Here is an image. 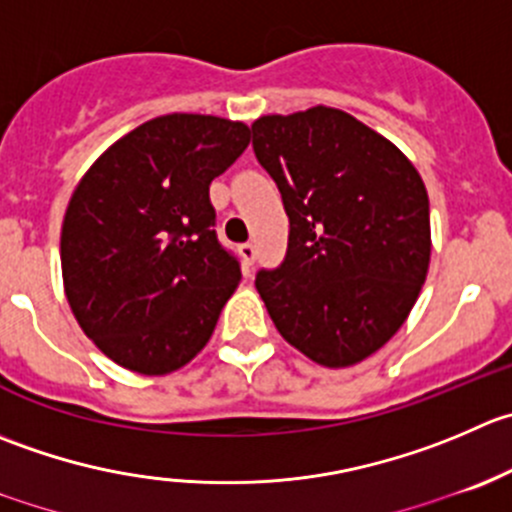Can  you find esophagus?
<instances>
[{"mask_svg":"<svg viewBox=\"0 0 512 512\" xmlns=\"http://www.w3.org/2000/svg\"><path fill=\"white\" fill-rule=\"evenodd\" d=\"M240 257H242V262L250 267L257 257V247L252 245V242H245V245H240Z\"/></svg>","mask_w":512,"mask_h":512,"instance_id":"1","label":"esophagus"}]
</instances>
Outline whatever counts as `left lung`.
<instances>
[{
    "mask_svg": "<svg viewBox=\"0 0 512 512\" xmlns=\"http://www.w3.org/2000/svg\"><path fill=\"white\" fill-rule=\"evenodd\" d=\"M290 237L255 287L292 347L347 367L403 327L430 265V202L413 162L352 114L312 107L252 124Z\"/></svg>",
    "mask_w": 512,
    "mask_h": 512,
    "instance_id": "8db88e82",
    "label": "left lung"
}]
</instances>
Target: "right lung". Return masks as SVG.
<instances>
[{
	"instance_id": "right-lung-1",
	"label": "right lung",
	"mask_w": 512,
	"mask_h": 512,
	"mask_svg": "<svg viewBox=\"0 0 512 512\" xmlns=\"http://www.w3.org/2000/svg\"><path fill=\"white\" fill-rule=\"evenodd\" d=\"M250 145L242 122L165 114L114 142L62 222V277L84 335L117 365L167 375L192 360L240 282L210 182Z\"/></svg>"
}]
</instances>
